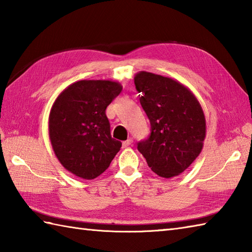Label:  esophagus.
<instances>
[{
	"label": "esophagus",
	"instance_id": "esophagus-1",
	"mask_svg": "<svg viewBox=\"0 0 252 252\" xmlns=\"http://www.w3.org/2000/svg\"><path fill=\"white\" fill-rule=\"evenodd\" d=\"M132 143H133V140H132V138H129V140H126V141H125V142L122 143V147H123V148L129 147Z\"/></svg>",
	"mask_w": 252,
	"mask_h": 252
}]
</instances>
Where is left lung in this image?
Segmentation results:
<instances>
[{"label": "left lung", "instance_id": "1", "mask_svg": "<svg viewBox=\"0 0 252 252\" xmlns=\"http://www.w3.org/2000/svg\"><path fill=\"white\" fill-rule=\"evenodd\" d=\"M140 103L152 133L137 144L148 167L161 178L181 174L199 156L206 137V118L191 91L176 80L140 71L134 76Z\"/></svg>", "mask_w": 252, "mask_h": 252}]
</instances>
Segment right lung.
<instances>
[{
    "label": "right lung",
    "instance_id": "right-lung-1",
    "mask_svg": "<svg viewBox=\"0 0 252 252\" xmlns=\"http://www.w3.org/2000/svg\"><path fill=\"white\" fill-rule=\"evenodd\" d=\"M122 91L111 80H81L57 96L49 117L53 151L63 167L93 180L109 167L121 142L110 135L106 108Z\"/></svg>",
    "mask_w": 252,
    "mask_h": 252
}]
</instances>
